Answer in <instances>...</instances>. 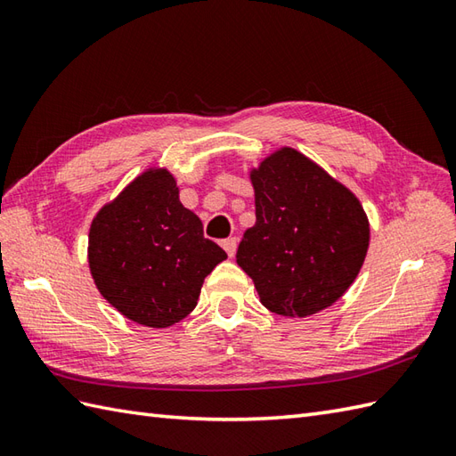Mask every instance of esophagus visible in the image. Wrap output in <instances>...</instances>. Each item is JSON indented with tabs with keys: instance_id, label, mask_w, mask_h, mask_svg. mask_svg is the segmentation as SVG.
<instances>
[{
	"instance_id": "1",
	"label": "esophagus",
	"mask_w": 456,
	"mask_h": 456,
	"mask_svg": "<svg viewBox=\"0 0 456 456\" xmlns=\"http://www.w3.org/2000/svg\"><path fill=\"white\" fill-rule=\"evenodd\" d=\"M221 245H223V248H225V253H227L229 256H235V253H237V239H235V237L225 239Z\"/></svg>"
}]
</instances>
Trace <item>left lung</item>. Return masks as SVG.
<instances>
[{"label": "left lung", "instance_id": "1", "mask_svg": "<svg viewBox=\"0 0 456 456\" xmlns=\"http://www.w3.org/2000/svg\"><path fill=\"white\" fill-rule=\"evenodd\" d=\"M256 223L245 231L237 265L260 302L288 317L335 304L361 270L370 229L361 201L315 162L280 149L250 172Z\"/></svg>", "mask_w": 456, "mask_h": 456}]
</instances>
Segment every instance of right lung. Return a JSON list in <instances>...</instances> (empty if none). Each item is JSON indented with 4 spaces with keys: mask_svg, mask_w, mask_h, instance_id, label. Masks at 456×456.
I'll return each mask as SVG.
<instances>
[{
    "mask_svg": "<svg viewBox=\"0 0 456 456\" xmlns=\"http://www.w3.org/2000/svg\"><path fill=\"white\" fill-rule=\"evenodd\" d=\"M100 294L139 325L170 327L198 304L203 280L227 253L203 237L168 170H147L100 209L90 227Z\"/></svg>",
    "mask_w": 456,
    "mask_h": 456,
    "instance_id": "right-lung-1",
    "label": "right lung"
}]
</instances>
